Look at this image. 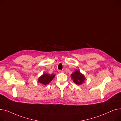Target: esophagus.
Segmentation results:
<instances>
[{
	"instance_id": "34e87169",
	"label": "esophagus",
	"mask_w": 121,
	"mask_h": 121,
	"mask_svg": "<svg viewBox=\"0 0 121 121\" xmlns=\"http://www.w3.org/2000/svg\"><path fill=\"white\" fill-rule=\"evenodd\" d=\"M59 73H63V71L61 70H59Z\"/></svg>"
}]
</instances>
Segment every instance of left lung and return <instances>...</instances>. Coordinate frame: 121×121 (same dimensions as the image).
I'll list each match as a JSON object with an SVG mask.
<instances>
[{"mask_svg":"<svg viewBox=\"0 0 121 121\" xmlns=\"http://www.w3.org/2000/svg\"><path fill=\"white\" fill-rule=\"evenodd\" d=\"M71 76V78L73 80V82L78 85L82 84L85 80L84 76L78 70L75 71Z\"/></svg>","mask_w":121,"mask_h":121,"instance_id":"obj_1","label":"left lung"}]
</instances>
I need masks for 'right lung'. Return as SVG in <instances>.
<instances>
[{
	"label": "right lung",
	"instance_id": "add662e5",
	"mask_svg": "<svg viewBox=\"0 0 121 121\" xmlns=\"http://www.w3.org/2000/svg\"><path fill=\"white\" fill-rule=\"evenodd\" d=\"M55 76L54 74L50 75L48 74H44L39 77V82L42 84L46 85L52 81Z\"/></svg>",
	"mask_w": 121,
	"mask_h": 121
}]
</instances>
